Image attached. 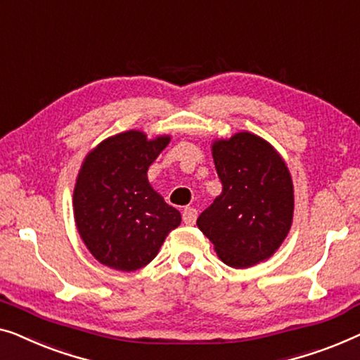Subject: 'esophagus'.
Listing matches in <instances>:
<instances>
[{
	"label": "esophagus",
	"instance_id": "34e87169",
	"mask_svg": "<svg viewBox=\"0 0 360 360\" xmlns=\"http://www.w3.org/2000/svg\"><path fill=\"white\" fill-rule=\"evenodd\" d=\"M182 220H184L186 225H194L195 220H197V210L194 207H186L184 210H182Z\"/></svg>",
	"mask_w": 360,
	"mask_h": 360
}]
</instances>
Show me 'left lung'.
I'll return each instance as SVG.
<instances>
[{
    "instance_id": "8db88e82",
    "label": "left lung",
    "mask_w": 360,
    "mask_h": 360,
    "mask_svg": "<svg viewBox=\"0 0 360 360\" xmlns=\"http://www.w3.org/2000/svg\"><path fill=\"white\" fill-rule=\"evenodd\" d=\"M212 155L221 194L197 226L226 266H255L272 256L290 230V173L267 141L248 131L215 141Z\"/></svg>"
}]
</instances>
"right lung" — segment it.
<instances>
[{
  "mask_svg": "<svg viewBox=\"0 0 360 360\" xmlns=\"http://www.w3.org/2000/svg\"><path fill=\"white\" fill-rule=\"evenodd\" d=\"M169 136L146 140L130 130L99 143L86 156L75 186V221L96 259L130 272L158 255L181 214L150 186L146 171Z\"/></svg>",
  "mask_w": 360,
  "mask_h": 360,
  "instance_id": "obj_1",
  "label": "right lung"
}]
</instances>
